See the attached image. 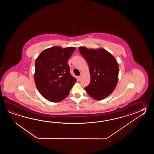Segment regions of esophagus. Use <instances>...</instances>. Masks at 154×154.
I'll use <instances>...</instances> for the list:
<instances>
[{"mask_svg": "<svg viewBox=\"0 0 154 154\" xmlns=\"http://www.w3.org/2000/svg\"><path fill=\"white\" fill-rule=\"evenodd\" d=\"M78 78H79V80H80H80H82V74H81V75H80V76H79Z\"/></svg>", "mask_w": 154, "mask_h": 154, "instance_id": "1", "label": "esophagus"}]
</instances>
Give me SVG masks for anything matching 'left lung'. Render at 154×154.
I'll return each mask as SVG.
<instances>
[{"mask_svg":"<svg viewBox=\"0 0 154 154\" xmlns=\"http://www.w3.org/2000/svg\"><path fill=\"white\" fill-rule=\"evenodd\" d=\"M79 52L89 66L91 80L85 88L89 96L96 100L107 97L117 84L119 68L115 57L103 48L89 49L79 48Z\"/></svg>","mask_w":154,"mask_h":154,"instance_id":"left-lung-1","label":"left lung"}]
</instances>
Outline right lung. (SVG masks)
Listing matches in <instances>:
<instances>
[{
  "label": "right lung",
  "instance_id": "1",
  "mask_svg": "<svg viewBox=\"0 0 154 154\" xmlns=\"http://www.w3.org/2000/svg\"><path fill=\"white\" fill-rule=\"evenodd\" d=\"M75 48L54 46L45 49L35 61V82L43 97L53 102L66 98L76 82L68 61Z\"/></svg>",
  "mask_w": 154,
  "mask_h": 154
}]
</instances>
